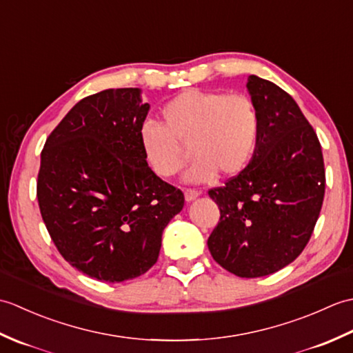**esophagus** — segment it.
Masks as SVG:
<instances>
[{
	"mask_svg": "<svg viewBox=\"0 0 353 353\" xmlns=\"http://www.w3.org/2000/svg\"><path fill=\"white\" fill-rule=\"evenodd\" d=\"M199 196H200V192L196 190H185V200L188 201V203L192 200H196Z\"/></svg>",
	"mask_w": 353,
	"mask_h": 353,
	"instance_id": "obj_1",
	"label": "esophagus"
}]
</instances>
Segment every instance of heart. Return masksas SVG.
<instances>
[{"label": "heart", "mask_w": 353, "mask_h": 353, "mask_svg": "<svg viewBox=\"0 0 353 353\" xmlns=\"http://www.w3.org/2000/svg\"><path fill=\"white\" fill-rule=\"evenodd\" d=\"M163 125L147 121L139 129L142 153L157 176L177 174L186 162L183 145L196 157L185 181L212 182L219 174L241 172L256 152L261 118L244 94L186 89L161 110Z\"/></svg>", "instance_id": "b5f03b06"}]
</instances>
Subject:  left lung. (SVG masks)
Wrapping results in <instances>:
<instances>
[{
    "mask_svg": "<svg viewBox=\"0 0 353 353\" xmlns=\"http://www.w3.org/2000/svg\"><path fill=\"white\" fill-rule=\"evenodd\" d=\"M261 118L252 161L209 191L220 221L208 238L212 258L239 277H261L291 264L308 244L325 197V163L301 108L272 81L247 80Z\"/></svg>",
    "mask_w": 353,
    "mask_h": 353,
    "instance_id": "left-lung-1",
    "label": "left lung"
}]
</instances>
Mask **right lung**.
Segmentation results:
<instances>
[{
    "label": "right lung",
    "mask_w": 353,
    "mask_h": 353,
    "mask_svg": "<svg viewBox=\"0 0 353 353\" xmlns=\"http://www.w3.org/2000/svg\"><path fill=\"white\" fill-rule=\"evenodd\" d=\"M141 92L106 89L80 100L41 153L37 201L52 243L72 267L103 282L152 268L163 229L185 203L142 153L150 104Z\"/></svg>",
    "instance_id": "right-lung-1"
}]
</instances>
